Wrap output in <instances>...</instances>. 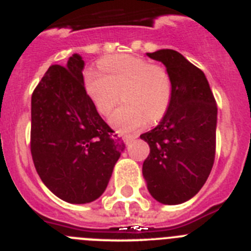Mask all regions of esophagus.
<instances>
[{
  "mask_svg": "<svg viewBox=\"0 0 251 251\" xmlns=\"http://www.w3.org/2000/svg\"><path fill=\"white\" fill-rule=\"evenodd\" d=\"M122 138H123L124 143L128 146V145H130V143H132V141L136 138V137H134V136H122Z\"/></svg>",
  "mask_w": 251,
  "mask_h": 251,
  "instance_id": "esophagus-1",
  "label": "esophagus"
}]
</instances>
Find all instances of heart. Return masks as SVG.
<instances>
[{
	"label": "heart",
	"instance_id": "b5f03b06",
	"mask_svg": "<svg viewBox=\"0 0 251 251\" xmlns=\"http://www.w3.org/2000/svg\"><path fill=\"white\" fill-rule=\"evenodd\" d=\"M104 74L86 73L85 88L101 115H109L123 94L126 104L110 117L121 132H133L147 122L163 118L172 99V79L167 69L130 55L106 57L100 61Z\"/></svg>",
	"mask_w": 251,
	"mask_h": 251
}]
</instances>
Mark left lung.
Segmentation results:
<instances>
[{"mask_svg": "<svg viewBox=\"0 0 251 251\" xmlns=\"http://www.w3.org/2000/svg\"><path fill=\"white\" fill-rule=\"evenodd\" d=\"M161 61L172 79V99L156 128L141 134L150 145L143 177L154 200L178 205L205 185L216 148L217 106L200 69L171 49L147 52Z\"/></svg>", "mask_w": 251, "mask_h": 251, "instance_id": "obj_1", "label": "left lung"}]
</instances>
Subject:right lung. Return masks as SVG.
Here are the masks:
<instances>
[{"label": "right lung", "mask_w": 251, "mask_h": 251, "mask_svg": "<svg viewBox=\"0 0 251 251\" xmlns=\"http://www.w3.org/2000/svg\"><path fill=\"white\" fill-rule=\"evenodd\" d=\"M84 60L51 65L31 97V154L44 185L69 203L105 191L124 143L97 112L84 86Z\"/></svg>", "instance_id": "right-lung-1"}]
</instances>
